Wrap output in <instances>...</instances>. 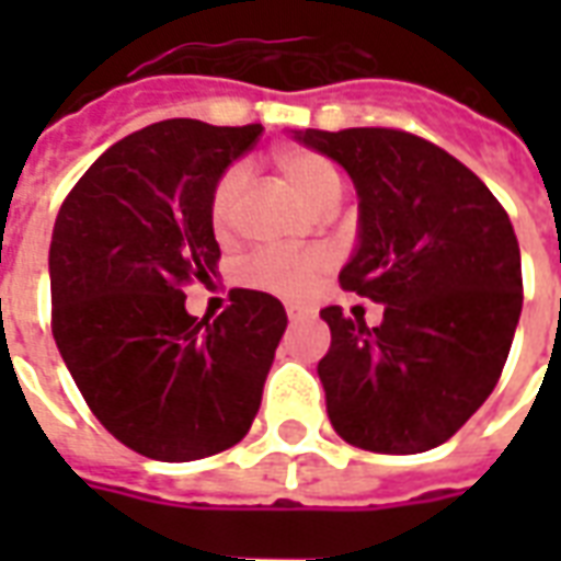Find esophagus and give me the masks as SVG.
I'll use <instances>...</instances> for the list:
<instances>
[{"label": "esophagus", "mask_w": 561, "mask_h": 561, "mask_svg": "<svg viewBox=\"0 0 561 561\" xmlns=\"http://www.w3.org/2000/svg\"><path fill=\"white\" fill-rule=\"evenodd\" d=\"M285 312H288V321H300V318H306V309L304 306H288V309H285Z\"/></svg>", "instance_id": "esophagus-1"}]
</instances>
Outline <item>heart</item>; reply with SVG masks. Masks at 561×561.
<instances>
[{
    "label": "heart",
    "instance_id": "heart-1",
    "mask_svg": "<svg viewBox=\"0 0 561 561\" xmlns=\"http://www.w3.org/2000/svg\"><path fill=\"white\" fill-rule=\"evenodd\" d=\"M273 168L297 195L318 213L336 204L342 192L333 161L309 147H282L273 152ZM245 188V171L231 164L219 173L209 192V225L219 237H228L237 225V209ZM333 267V255L321 245L312 249H257L240 264V279L249 288L270 291L285 300H304L318 279Z\"/></svg>",
    "mask_w": 561,
    "mask_h": 561
}]
</instances>
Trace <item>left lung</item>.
Returning <instances> with one entry per match:
<instances>
[{"label": "left lung", "instance_id": "left-lung-1", "mask_svg": "<svg viewBox=\"0 0 561 561\" xmlns=\"http://www.w3.org/2000/svg\"><path fill=\"white\" fill-rule=\"evenodd\" d=\"M297 140L340 161L360 195V245L345 291L385 304V321L321 309L318 364L333 430L376 454L445 445L505 369L523 309L514 225L481 176L402 128H306Z\"/></svg>", "mask_w": 561, "mask_h": 561}]
</instances>
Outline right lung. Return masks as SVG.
Segmentation results:
<instances>
[{
  "label": "right lung",
  "instance_id": "add662e5",
  "mask_svg": "<svg viewBox=\"0 0 561 561\" xmlns=\"http://www.w3.org/2000/svg\"><path fill=\"white\" fill-rule=\"evenodd\" d=\"M264 128L164 119L92 161L50 240V328L90 412L161 462L233 447L255 421L285 306L233 288L219 318L185 312L209 285L219 243L209 192Z\"/></svg>",
  "mask_w": 561,
  "mask_h": 561
}]
</instances>
